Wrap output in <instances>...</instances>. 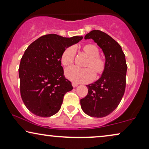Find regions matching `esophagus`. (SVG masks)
I'll return each instance as SVG.
<instances>
[{"label":"esophagus","mask_w":149,"mask_h":149,"mask_svg":"<svg viewBox=\"0 0 149 149\" xmlns=\"http://www.w3.org/2000/svg\"><path fill=\"white\" fill-rule=\"evenodd\" d=\"M72 87H76L78 86V84H77V83L72 82Z\"/></svg>","instance_id":"obj_1"}]
</instances>
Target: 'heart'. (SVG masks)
<instances>
[{"mask_svg":"<svg viewBox=\"0 0 149 149\" xmlns=\"http://www.w3.org/2000/svg\"><path fill=\"white\" fill-rule=\"evenodd\" d=\"M82 52L88 57L83 67L79 69L75 67H69L65 70V75L69 80L74 83H87L94 79L97 75L102 74L106 68V61L99 56V49L94 44L85 45L81 48ZM75 52L73 47H68L63 52L60 61L64 66H70L74 63Z\"/></svg>","mask_w":149,"mask_h":149,"instance_id":"obj_1","label":"heart"}]
</instances>
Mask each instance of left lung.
Instances as JSON below:
<instances>
[{
  "instance_id": "8db88e82",
  "label": "left lung",
  "mask_w": 149,
  "mask_h": 149,
  "mask_svg": "<svg viewBox=\"0 0 149 149\" xmlns=\"http://www.w3.org/2000/svg\"><path fill=\"white\" fill-rule=\"evenodd\" d=\"M92 39L103 51L106 68L100 78L87 85L88 93L81 99L83 112L93 117H104L119 104L125 89L127 66L121 47L109 34L94 30L85 36Z\"/></svg>"
}]
</instances>
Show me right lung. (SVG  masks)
<instances>
[{
  "instance_id": "obj_1",
  "label": "right lung",
  "mask_w": 149,
  "mask_h": 149,
  "mask_svg": "<svg viewBox=\"0 0 149 149\" xmlns=\"http://www.w3.org/2000/svg\"><path fill=\"white\" fill-rule=\"evenodd\" d=\"M82 38L46 34L26 49L19 68L20 93L32 113L48 117L60 111L65 93L73 88L64 75L61 56L66 48Z\"/></svg>"
}]
</instances>
